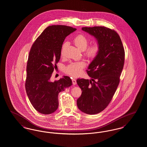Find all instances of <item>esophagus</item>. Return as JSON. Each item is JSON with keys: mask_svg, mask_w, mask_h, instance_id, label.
Here are the masks:
<instances>
[{"mask_svg": "<svg viewBox=\"0 0 147 147\" xmlns=\"http://www.w3.org/2000/svg\"><path fill=\"white\" fill-rule=\"evenodd\" d=\"M72 82L73 85H76V79H72Z\"/></svg>", "mask_w": 147, "mask_h": 147, "instance_id": "1", "label": "esophagus"}]
</instances>
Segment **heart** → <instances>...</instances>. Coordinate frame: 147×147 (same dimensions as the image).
Returning a JSON list of instances; mask_svg holds the SVG:
<instances>
[{
    "label": "heart",
    "mask_w": 147,
    "mask_h": 147,
    "mask_svg": "<svg viewBox=\"0 0 147 147\" xmlns=\"http://www.w3.org/2000/svg\"><path fill=\"white\" fill-rule=\"evenodd\" d=\"M74 43L76 46L81 51H84L85 56L89 59H94L98 55L100 51V45L98 42H94L88 47V38L83 34L76 35L74 38ZM67 42L63 44L61 49V55L62 56ZM86 64L83 61L72 62L65 68V72L73 76H79L85 67Z\"/></svg>",
    "instance_id": "b5f03b06"
}]
</instances>
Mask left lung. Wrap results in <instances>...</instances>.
Masks as SVG:
<instances>
[{
	"label": "left lung",
	"mask_w": 147,
	"mask_h": 147,
	"mask_svg": "<svg viewBox=\"0 0 147 147\" xmlns=\"http://www.w3.org/2000/svg\"><path fill=\"white\" fill-rule=\"evenodd\" d=\"M82 30L94 36L100 45L98 55L86 71L91 79L76 80L82 91L77 106L83 113L92 115L103 111L112 100L120 82L125 50L114 30L102 26L82 27Z\"/></svg>",
	"instance_id": "obj_1"
}]
</instances>
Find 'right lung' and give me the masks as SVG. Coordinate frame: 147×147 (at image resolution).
<instances>
[{
  "label": "right lung",
  "mask_w": 147,
  "mask_h": 147,
  "mask_svg": "<svg viewBox=\"0 0 147 147\" xmlns=\"http://www.w3.org/2000/svg\"><path fill=\"white\" fill-rule=\"evenodd\" d=\"M76 30L65 25L47 27L30 49L27 64L25 88L36 111L43 114L55 112L59 94L72 85L69 76L53 82L50 78L61 58V49L67 36Z\"/></svg>",
  "instance_id": "add662e5"
}]
</instances>
